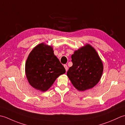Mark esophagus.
Returning <instances> with one entry per match:
<instances>
[{
	"instance_id": "esophagus-1",
	"label": "esophagus",
	"mask_w": 125,
	"mask_h": 125,
	"mask_svg": "<svg viewBox=\"0 0 125 125\" xmlns=\"http://www.w3.org/2000/svg\"><path fill=\"white\" fill-rule=\"evenodd\" d=\"M64 68H65V69L66 71H67V70H68V66H67V65L64 64Z\"/></svg>"
}]
</instances>
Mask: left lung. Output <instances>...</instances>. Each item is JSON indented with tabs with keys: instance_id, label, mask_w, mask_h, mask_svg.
Segmentation results:
<instances>
[{
	"instance_id": "1",
	"label": "left lung",
	"mask_w": 125,
	"mask_h": 125,
	"mask_svg": "<svg viewBox=\"0 0 125 125\" xmlns=\"http://www.w3.org/2000/svg\"><path fill=\"white\" fill-rule=\"evenodd\" d=\"M71 59L73 64L67 75L74 87L81 91L94 87L103 72V64L96 50L87 44L75 51Z\"/></svg>"
}]
</instances>
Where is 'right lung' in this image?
I'll list each match as a JSON object with an SVG mask.
<instances>
[{
    "mask_svg": "<svg viewBox=\"0 0 125 125\" xmlns=\"http://www.w3.org/2000/svg\"><path fill=\"white\" fill-rule=\"evenodd\" d=\"M65 70L54 54L52 47L43 43L34 48L25 64V73L31 85L44 92L52 86Z\"/></svg>",
    "mask_w": 125,
    "mask_h": 125,
    "instance_id": "add662e5",
    "label": "right lung"
}]
</instances>
